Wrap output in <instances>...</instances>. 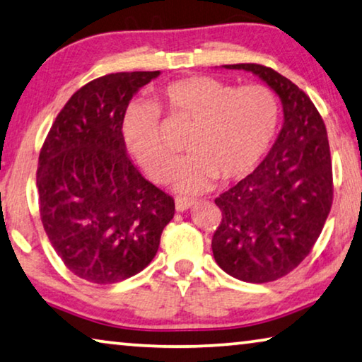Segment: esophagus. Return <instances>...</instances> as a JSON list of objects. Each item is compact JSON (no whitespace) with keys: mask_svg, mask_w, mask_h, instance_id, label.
<instances>
[{"mask_svg":"<svg viewBox=\"0 0 362 362\" xmlns=\"http://www.w3.org/2000/svg\"><path fill=\"white\" fill-rule=\"evenodd\" d=\"M195 203H197L195 199L177 198V199H175V208H177V211H187V209H190Z\"/></svg>","mask_w":362,"mask_h":362,"instance_id":"34e87169","label":"esophagus"}]
</instances>
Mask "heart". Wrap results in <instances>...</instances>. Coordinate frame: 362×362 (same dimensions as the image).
Returning a JSON list of instances; mask_svg holds the SVG:
<instances>
[{"label":"heart","mask_w":362,"mask_h":362,"mask_svg":"<svg viewBox=\"0 0 362 362\" xmlns=\"http://www.w3.org/2000/svg\"><path fill=\"white\" fill-rule=\"evenodd\" d=\"M158 106L195 125L187 143L192 156L174 177L175 188L185 195L208 192L219 177L224 182L249 177L272 149L281 118L278 97L267 86L237 88L211 76L172 81L159 93ZM122 132L149 179L159 183L169 179L175 153L160 129L157 107L133 102Z\"/></svg>","instance_id":"1"}]
</instances>
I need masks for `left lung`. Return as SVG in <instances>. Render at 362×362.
I'll return each instance as SVG.
<instances>
[{
	"instance_id": "left-lung-1",
	"label": "left lung",
	"mask_w": 362,
	"mask_h": 362,
	"mask_svg": "<svg viewBox=\"0 0 362 362\" xmlns=\"http://www.w3.org/2000/svg\"><path fill=\"white\" fill-rule=\"evenodd\" d=\"M244 69L273 89L284 122L263 163L214 199L223 221L213 235L218 265L240 281L268 283L284 276L309 255L333 202L327 128L304 90L272 68Z\"/></svg>"
}]
</instances>
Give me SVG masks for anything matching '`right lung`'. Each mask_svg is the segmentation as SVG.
Listing matches in <instances>:
<instances>
[{
	"mask_svg": "<svg viewBox=\"0 0 362 362\" xmlns=\"http://www.w3.org/2000/svg\"><path fill=\"white\" fill-rule=\"evenodd\" d=\"M159 74L90 81L58 113L42 146L43 229L64 265L89 283L113 284L143 272L174 218V198L139 174L122 133L129 100Z\"/></svg>",
	"mask_w": 362,
	"mask_h": 362,
	"instance_id": "add662e5",
	"label": "right lung"
}]
</instances>
